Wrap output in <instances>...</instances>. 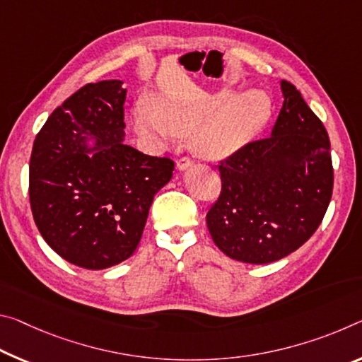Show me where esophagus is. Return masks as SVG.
Instances as JSON below:
<instances>
[{
	"label": "esophagus",
	"mask_w": 362,
	"mask_h": 362,
	"mask_svg": "<svg viewBox=\"0 0 362 362\" xmlns=\"http://www.w3.org/2000/svg\"><path fill=\"white\" fill-rule=\"evenodd\" d=\"M192 165H193V160L190 158H182V159L177 160V169H179L180 172L190 169Z\"/></svg>",
	"instance_id": "1"
}]
</instances>
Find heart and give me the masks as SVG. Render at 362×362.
Masks as SVG:
<instances>
[{"label":"heart","instance_id":"obj_1","mask_svg":"<svg viewBox=\"0 0 362 362\" xmlns=\"http://www.w3.org/2000/svg\"><path fill=\"white\" fill-rule=\"evenodd\" d=\"M272 114L271 98L261 90H219L204 98L164 95L154 105L140 101L134 127L143 139L174 145L182 135L197 132L199 150L209 158L230 156L261 134Z\"/></svg>","mask_w":362,"mask_h":362}]
</instances>
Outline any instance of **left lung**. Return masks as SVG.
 <instances>
[{"label": "left lung", "instance_id": "1", "mask_svg": "<svg viewBox=\"0 0 362 362\" xmlns=\"http://www.w3.org/2000/svg\"><path fill=\"white\" fill-rule=\"evenodd\" d=\"M284 105L271 136L219 165L222 190L206 214L223 255L248 264L282 259L322 222L334 188L330 141L300 91L280 80Z\"/></svg>", "mask_w": 362, "mask_h": 362}]
</instances>
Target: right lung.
I'll return each mask as SVG.
<instances>
[{
  "label": "right lung",
  "instance_id": "obj_1",
  "mask_svg": "<svg viewBox=\"0 0 362 362\" xmlns=\"http://www.w3.org/2000/svg\"><path fill=\"white\" fill-rule=\"evenodd\" d=\"M120 80L88 83L38 132L28 168L33 221L74 266L100 271L134 255L174 163L125 145Z\"/></svg>",
  "mask_w": 362,
  "mask_h": 362
}]
</instances>
